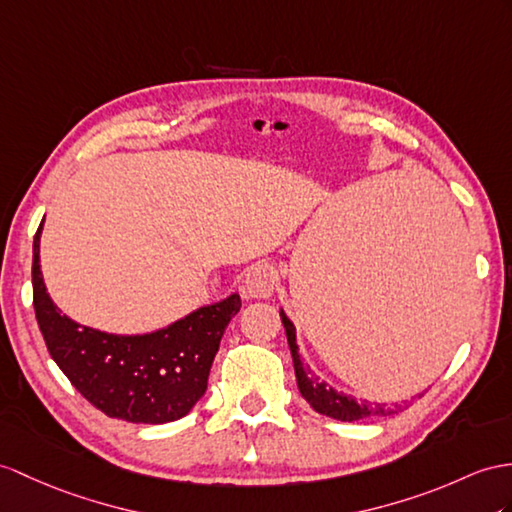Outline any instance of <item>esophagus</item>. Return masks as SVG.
<instances>
[{"instance_id": "34e87169", "label": "esophagus", "mask_w": 512, "mask_h": 512, "mask_svg": "<svg viewBox=\"0 0 512 512\" xmlns=\"http://www.w3.org/2000/svg\"><path fill=\"white\" fill-rule=\"evenodd\" d=\"M276 269L269 263H258L245 273V293L254 299L271 297L276 291Z\"/></svg>"}]
</instances>
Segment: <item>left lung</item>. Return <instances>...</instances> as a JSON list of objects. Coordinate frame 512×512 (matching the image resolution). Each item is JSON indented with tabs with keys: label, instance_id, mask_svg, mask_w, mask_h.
Instances as JSON below:
<instances>
[{
	"label": "left lung",
	"instance_id": "1",
	"mask_svg": "<svg viewBox=\"0 0 512 512\" xmlns=\"http://www.w3.org/2000/svg\"><path fill=\"white\" fill-rule=\"evenodd\" d=\"M280 317H282L284 330H286V339H289V347H291L297 389H299V393H302L304 400L313 406L319 415H326V417L339 419V421H358V419H369V417H386V415L395 413V410L386 408V404L356 402L354 397L345 395V393H336L332 386L319 380L313 371L304 367L302 358H299L295 326L291 323V319L284 315V310H280Z\"/></svg>",
	"mask_w": 512,
	"mask_h": 512
}]
</instances>
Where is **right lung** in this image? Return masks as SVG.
<instances>
[{
    "label": "right lung",
    "mask_w": 512,
    "mask_h": 512,
    "mask_svg": "<svg viewBox=\"0 0 512 512\" xmlns=\"http://www.w3.org/2000/svg\"><path fill=\"white\" fill-rule=\"evenodd\" d=\"M41 230L32 245L34 313L49 354L95 408L130 423H169L191 413L206 393L208 373L239 293L202 306L149 334H108L80 326L49 297L41 273Z\"/></svg>",
    "instance_id": "1"
}]
</instances>
